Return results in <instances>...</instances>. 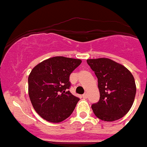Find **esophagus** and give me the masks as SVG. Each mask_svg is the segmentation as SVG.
Wrapping results in <instances>:
<instances>
[{
    "label": "esophagus",
    "mask_w": 147,
    "mask_h": 147,
    "mask_svg": "<svg viewBox=\"0 0 147 147\" xmlns=\"http://www.w3.org/2000/svg\"><path fill=\"white\" fill-rule=\"evenodd\" d=\"M82 97H83V98H87V94H86V93H84V94H83V96H82Z\"/></svg>",
    "instance_id": "obj_1"
}]
</instances>
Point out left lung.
<instances>
[{
    "label": "left lung",
    "instance_id": "left-lung-1",
    "mask_svg": "<svg viewBox=\"0 0 147 147\" xmlns=\"http://www.w3.org/2000/svg\"><path fill=\"white\" fill-rule=\"evenodd\" d=\"M86 62L98 78L100 98L92 105L95 115L105 121L124 117L133 105L137 90L131 71L106 57L87 59Z\"/></svg>",
    "mask_w": 147,
    "mask_h": 147
}]
</instances>
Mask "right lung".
Segmentation results:
<instances>
[{"instance_id": "obj_1", "label": "right lung", "mask_w": 147, "mask_h": 147, "mask_svg": "<svg viewBox=\"0 0 147 147\" xmlns=\"http://www.w3.org/2000/svg\"><path fill=\"white\" fill-rule=\"evenodd\" d=\"M80 59L56 56L34 67L28 77V91L35 111L43 119L58 123L72 114L79 98L70 93V74Z\"/></svg>"}]
</instances>
